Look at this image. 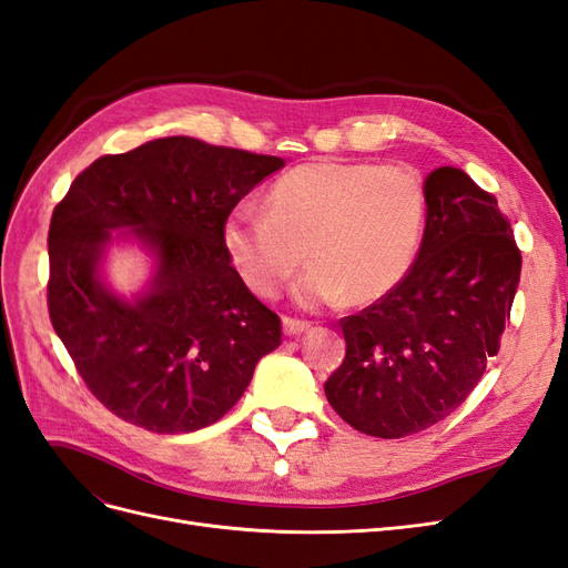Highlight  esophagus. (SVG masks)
Segmentation results:
<instances>
[{
	"mask_svg": "<svg viewBox=\"0 0 568 568\" xmlns=\"http://www.w3.org/2000/svg\"><path fill=\"white\" fill-rule=\"evenodd\" d=\"M282 324H284V334L286 336H296V334H303V332L311 329V322L298 320V317H284Z\"/></svg>",
	"mask_w": 568,
	"mask_h": 568,
	"instance_id": "obj_1",
	"label": "esophagus"
}]
</instances>
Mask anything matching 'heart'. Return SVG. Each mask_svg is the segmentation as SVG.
I'll list each match as a JSON object with an SVG mask.
<instances>
[{
  "label": "heart",
  "instance_id": "b5f03b06",
  "mask_svg": "<svg viewBox=\"0 0 568 568\" xmlns=\"http://www.w3.org/2000/svg\"><path fill=\"white\" fill-rule=\"evenodd\" d=\"M424 222L426 192L415 170L313 161L270 186L265 211L234 209L222 225V246L257 296L274 298L311 261L296 286L301 305H329L346 296L365 305L382 301L407 277Z\"/></svg>",
  "mask_w": 568,
  "mask_h": 568
}]
</instances>
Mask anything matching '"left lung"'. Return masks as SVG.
<instances>
[{
	"label": "left lung",
	"mask_w": 568,
	"mask_h": 568,
	"mask_svg": "<svg viewBox=\"0 0 568 568\" xmlns=\"http://www.w3.org/2000/svg\"><path fill=\"white\" fill-rule=\"evenodd\" d=\"M426 230L398 288L338 324L346 357L326 379L336 415L376 438L438 424L500 348L521 251L497 199L459 168L424 182Z\"/></svg>",
	"instance_id": "8db88e82"
}]
</instances>
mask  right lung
<instances>
[{
  "mask_svg": "<svg viewBox=\"0 0 568 568\" xmlns=\"http://www.w3.org/2000/svg\"><path fill=\"white\" fill-rule=\"evenodd\" d=\"M277 156L163 136L97 159L49 225L47 307L94 398L153 434L225 417L282 320L257 301L222 246V225ZM132 226L160 257L150 294L120 302L95 277L109 229Z\"/></svg>",
  "mask_w": 568,
  "mask_h": 568,
  "instance_id": "1",
  "label": "right lung"
}]
</instances>
